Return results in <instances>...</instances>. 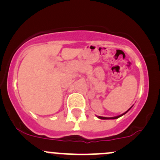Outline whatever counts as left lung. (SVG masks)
I'll return each instance as SVG.
<instances>
[{"label":"left lung","mask_w":160,"mask_h":160,"mask_svg":"<svg viewBox=\"0 0 160 160\" xmlns=\"http://www.w3.org/2000/svg\"><path fill=\"white\" fill-rule=\"evenodd\" d=\"M132 108V107L130 108L129 109H128L127 111H126V112H125V113H122V114H121V115H119V116H117V117H100V116H97V117H98V118H99V119H101V120H114V119H117V118H119V117H122V115L126 114V113H127V112H128V111H129V110L131 109Z\"/></svg>","instance_id":"left-lung-1"}]
</instances>
